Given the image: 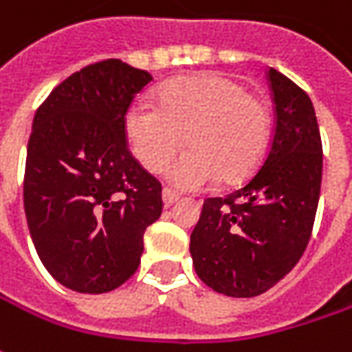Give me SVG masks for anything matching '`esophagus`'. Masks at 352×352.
<instances>
[{
    "mask_svg": "<svg viewBox=\"0 0 352 352\" xmlns=\"http://www.w3.org/2000/svg\"><path fill=\"white\" fill-rule=\"evenodd\" d=\"M161 199H163V205L171 206L173 203L179 201V195L171 191V189H163V192H161Z\"/></svg>",
    "mask_w": 352,
    "mask_h": 352,
    "instance_id": "obj_1",
    "label": "esophagus"
}]
</instances>
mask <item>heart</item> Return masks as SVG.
<instances>
[{"label": "heart", "instance_id": "obj_1", "mask_svg": "<svg viewBox=\"0 0 352 352\" xmlns=\"http://www.w3.org/2000/svg\"><path fill=\"white\" fill-rule=\"evenodd\" d=\"M155 106L135 102L124 116L133 155L153 173L169 167L167 181L181 191L217 183L238 185L256 173L270 135L266 106L230 76L206 72L179 76L155 92Z\"/></svg>", "mask_w": 352, "mask_h": 352}]
</instances>
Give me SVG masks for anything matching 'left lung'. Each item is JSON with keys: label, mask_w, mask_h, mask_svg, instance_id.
I'll use <instances>...</instances> for the list:
<instances>
[{"label": "left lung", "mask_w": 352, "mask_h": 352, "mask_svg": "<svg viewBox=\"0 0 352 352\" xmlns=\"http://www.w3.org/2000/svg\"><path fill=\"white\" fill-rule=\"evenodd\" d=\"M276 128L258 173L224 199H206L191 234L192 266L230 298H254L285 278L311 236L323 171L321 135L309 96L267 70Z\"/></svg>", "instance_id": "8db88e82"}]
</instances>
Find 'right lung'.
Wrapping results in <instances>:
<instances>
[{
	"label": "right lung",
	"mask_w": 352,
	"mask_h": 352,
	"mask_svg": "<svg viewBox=\"0 0 352 352\" xmlns=\"http://www.w3.org/2000/svg\"><path fill=\"white\" fill-rule=\"evenodd\" d=\"M153 78L108 58L70 74L43 102L27 146V226L47 272L78 294L130 280L161 185L131 157L124 116Z\"/></svg>",
	"instance_id": "obj_1"
}]
</instances>
